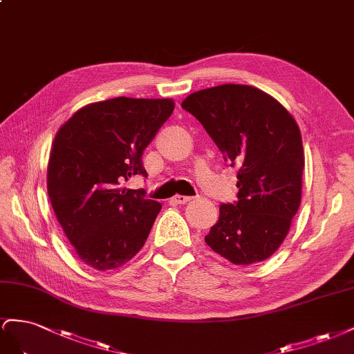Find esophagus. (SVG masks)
Returning a JSON list of instances; mask_svg holds the SVG:
<instances>
[{"label": "esophagus", "instance_id": "obj_1", "mask_svg": "<svg viewBox=\"0 0 354 354\" xmlns=\"http://www.w3.org/2000/svg\"><path fill=\"white\" fill-rule=\"evenodd\" d=\"M191 198H193V197H189V196H175V197H171L170 203L171 205H185L187 201H189Z\"/></svg>", "mask_w": 354, "mask_h": 354}]
</instances>
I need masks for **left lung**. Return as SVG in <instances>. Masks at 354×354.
Here are the masks:
<instances>
[{"instance_id":"obj_1","label":"left lung","mask_w":354,"mask_h":354,"mask_svg":"<svg viewBox=\"0 0 354 354\" xmlns=\"http://www.w3.org/2000/svg\"><path fill=\"white\" fill-rule=\"evenodd\" d=\"M180 106L237 167V201L219 206L206 245L236 266L267 259L285 240L301 203L304 149L298 124L274 97L243 84L198 90Z\"/></svg>"}]
</instances>
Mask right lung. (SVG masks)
Listing matches in <instances>:
<instances>
[{
	"label": "right lung",
	"instance_id": "right-lung-1",
	"mask_svg": "<svg viewBox=\"0 0 354 354\" xmlns=\"http://www.w3.org/2000/svg\"><path fill=\"white\" fill-rule=\"evenodd\" d=\"M175 104L171 99L114 97L90 104L56 133L47 169L50 203L84 264L113 270L132 259L161 205L145 191L121 189L147 170L142 156Z\"/></svg>",
	"mask_w": 354,
	"mask_h": 354
}]
</instances>
